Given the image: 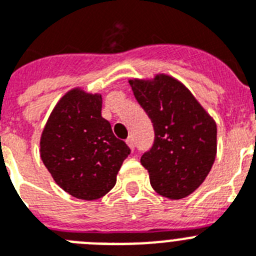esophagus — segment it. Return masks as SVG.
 Returning <instances> with one entry per match:
<instances>
[{
  "label": "esophagus",
  "mask_w": 256,
  "mask_h": 256,
  "mask_svg": "<svg viewBox=\"0 0 256 256\" xmlns=\"http://www.w3.org/2000/svg\"><path fill=\"white\" fill-rule=\"evenodd\" d=\"M126 144L130 146V150H134V138H133L132 136H130V137L126 138Z\"/></svg>",
  "instance_id": "esophagus-1"
}]
</instances>
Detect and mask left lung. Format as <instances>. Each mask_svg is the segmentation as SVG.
Wrapping results in <instances>:
<instances>
[{
    "label": "left lung",
    "mask_w": 256,
    "mask_h": 256,
    "mask_svg": "<svg viewBox=\"0 0 256 256\" xmlns=\"http://www.w3.org/2000/svg\"><path fill=\"white\" fill-rule=\"evenodd\" d=\"M130 84L152 122V148L141 156L150 183L170 200L187 198L208 177L216 155V124L188 88L166 74L130 79Z\"/></svg>",
    "instance_id": "left-lung-1"
}]
</instances>
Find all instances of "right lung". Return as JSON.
Listing matches in <instances>:
<instances>
[{"label":"right lung","mask_w":256,"mask_h":256,"mask_svg":"<svg viewBox=\"0 0 256 256\" xmlns=\"http://www.w3.org/2000/svg\"><path fill=\"white\" fill-rule=\"evenodd\" d=\"M102 97L74 88L56 104L40 136V159L61 188L82 200L105 196L130 148L101 116Z\"/></svg>","instance_id":"add662e5"}]
</instances>
